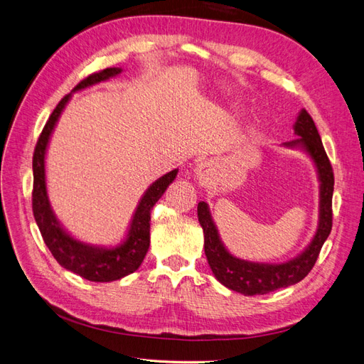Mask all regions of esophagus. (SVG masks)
I'll return each mask as SVG.
<instances>
[{"label":"esophagus","mask_w":364,"mask_h":364,"mask_svg":"<svg viewBox=\"0 0 364 364\" xmlns=\"http://www.w3.org/2000/svg\"><path fill=\"white\" fill-rule=\"evenodd\" d=\"M211 176V165L208 162H199L194 167V178L200 182H206Z\"/></svg>","instance_id":"1"}]
</instances>
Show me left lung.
Masks as SVG:
<instances>
[{
    "label": "left lung",
    "instance_id": "left-lung-1",
    "mask_svg": "<svg viewBox=\"0 0 364 364\" xmlns=\"http://www.w3.org/2000/svg\"><path fill=\"white\" fill-rule=\"evenodd\" d=\"M297 139L282 142L281 147L302 150L311 159L318 181V218L313 238L302 252L284 262H258L232 255L220 238L217 225L206 202L197 205V217L203 229L205 255L214 277L226 289L245 296L267 294L278 289H285L302 281L318 257L323 243L333 228V167L325 153L321 135L313 118L301 109L293 124Z\"/></svg>",
    "mask_w": 364,
    "mask_h": 364
}]
</instances>
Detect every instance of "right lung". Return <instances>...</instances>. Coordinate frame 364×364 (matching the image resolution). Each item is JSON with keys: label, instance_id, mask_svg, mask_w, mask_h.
I'll list each match as a JSON object with an SVG mask.
<instances>
[{"label": "right lung", "instance_id": "1", "mask_svg": "<svg viewBox=\"0 0 364 364\" xmlns=\"http://www.w3.org/2000/svg\"><path fill=\"white\" fill-rule=\"evenodd\" d=\"M121 73H123L121 68H106L95 73L77 85L71 94L63 97L43 127L33 155V214L42 238L63 269L92 282L118 281L138 270L150 246L151 208L161 199L170 183H173L179 171V168H174L150 183L141 196L135 213L132 214L126 237L115 246L91 245L75 238L65 229L56 213L53 211L47 190L46 156L54 127L74 92L114 79Z\"/></svg>", "mask_w": 364, "mask_h": 364}]
</instances>
